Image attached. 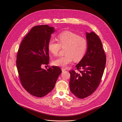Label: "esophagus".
<instances>
[{"label": "esophagus", "instance_id": "esophagus-1", "mask_svg": "<svg viewBox=\"0 0 122 122\" xmlns=\"http://www.w3.org/2000/svg\"><path fill=\"white\" fill-rule=\"evenodd\" d=\"M61 70H62V71H65L66 70H67L66 69L64 68H61Z\"/></svg>", "mask_w": 122, "mask_h": 122}]
</instances>
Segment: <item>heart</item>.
<instances>
[{"label": "heart", "instance_id": "heart-1", "mask_svg": "<svg viewBox=\"0 0 122 122\" xmlns=\"http://www.w3.org/2000/svg\"><path fill=\"white\" fill-rule=\"evenodd\" d=\"M58 43L51 39L48 43V50L54 56L58 54L61 47H65V53L53 61L55 66L67 67L72 61H79L83 57L87 49L88 42L83 37L71 31H66L59 34L56 38Z\"/></svg>", "mask_w": 122, "mask_h": 122}]
</instances>
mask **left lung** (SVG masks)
I'll return each mask as SVG.
<instances>
[{
  "label": "left lung",
  "mask_w": 122,
  "mask_h": 122,
  "mask_svg": "<svg viewBox=\"0 0 122 122\" xmlns=\"http://www.w3.org/2000/svg\"><path fill=\"white\" fill-rule=\"evenodd\" d=\"M88 47L83 57L76 66L79 72L70 71L71 92L84 99L92 94L99 86L106 64V55L99 36L94 32H86Z\"/></svg>",
  "instance_id": "left-lung-1"
}]
</instances>
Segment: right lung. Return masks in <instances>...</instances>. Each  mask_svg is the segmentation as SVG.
I'll return each mask as SVG.
<instances>
[{
  "label": "right lung",
  "mask_w": 122,
  "mask_h": 122,
  "mask_svg": "<svg viewBox=\"0 0 122 122\" xmlns=\"http://www.w3.org/2000/svg\"><path fill=\"white\" fill-rule=\"evenodd\" d=\"M47 25L33 27L24 37L17 56V67L21 83L31 95L42 97L51 92L62 71L57 66L42 68L49 63L48 43L55 32Z\"/></svg>",
  "instance_id": "add662e5"
}]
</instances>
